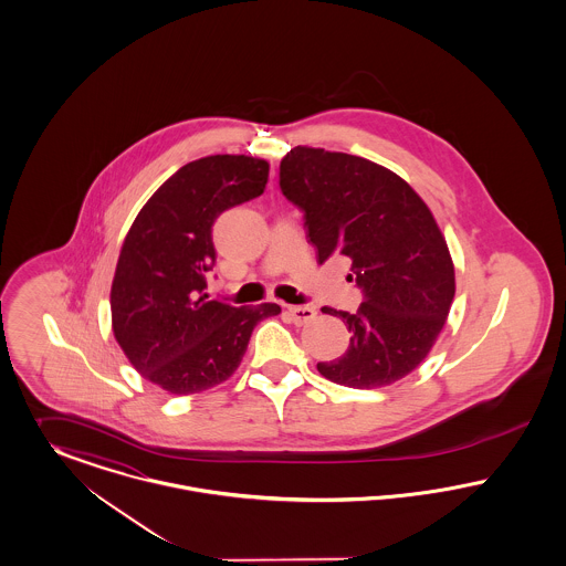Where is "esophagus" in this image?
Returning a JSON list of instances; mask_svg holds the SVG:
<instances>
[{"label":"esophagus","mask_w":566,"mask_h":566,"mask_svg":"<svg viewBox=\"0 0 566 566\" xmlns=\"http://www.w3.org/2000/svg\"><path fill=\"white\" fill-rule=\"evenodd\" d=\"M289 314L295 325H305L316 318V307L312 305H289Z\"/></svg>","instance_id":"34e87169"}]
</instances>
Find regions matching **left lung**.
I'll return each mask as SVG.
<instances>
[{"mask_svg":"<svg viewBox=\"0 0 566 566\" xmlns=\"http://www.w3.org/2000/svg\"><path fill=\"white\" fill-rule=\"evenodd\" d=\"M280 188L303 211L318 263L346 256L366 301L339 316L348 350L318 364L337 385L378 389L408 376L442 332L455 269L430 207L394 170L366 158L295 147L280 163Z\"/></svg>","mask_w":566,"mask_h":566,"instance_id":"obj_1","label":"left lung"}]
</instances>
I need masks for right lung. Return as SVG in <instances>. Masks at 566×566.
<instances>
[{
  "instance_id": "1",
  "label": "right lung",
  "mask_w": 566,
  "mask_h": 566,
  "mask_svg": "<svg viewBox=\"0 0 566 566\" xmlns=\"http://www.w3.org/2000/svg\"><path fill=\"white\" fill-rule=\"evenodd\" d=\"M269 163L207 156L179 168L143 205L124 239L111 286L113 335L134 369L172 396L207 391L241 364L254 327L277 303L234 307L209 300L211 227L263 195Z\"/></svg>"
}]
</instances>
